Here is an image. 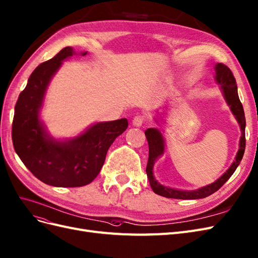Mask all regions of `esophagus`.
<instances>
[{
  "label": "esophagus",
  "instance_id": "34e87169",
  "mask_svg": "<svg viewBox=\"0 0 258 258\" xmlns=\"http://www.w3.org/2000/svg\"><path fill=\"white\" fill-rule=\"evenodd\" d=\"M145 121L144 115H137V116L132 119V125L135 127H141Z\"/></svg>",
  "mask_w": 258,
  "mask_h": 258
}]
</instances>
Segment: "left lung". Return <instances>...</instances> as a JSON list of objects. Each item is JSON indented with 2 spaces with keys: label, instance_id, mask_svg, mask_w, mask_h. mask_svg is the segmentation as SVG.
Segmentation results:
<instances>
[{
  "label": "left lung",
  "instance_id": "left-lung-1",
  "mask_svg": "<svg viewBox=\"0 0 258 258\" xmlns=\"http://www.w3.org/2000/svg\"><path fill=\"white\" fill-rule=\"evenodd\" d=\"M215 70H216V76H215L216 82L221 85L220 88L222 93H223L224 99L226 103L229 105L230 111H232V113L235 115V117L239 123V126H240V130H241V138H240V142H239V149L237 152L235 161L218 180L208 185L202 186L200 189L192 190V191H183V190L168 188V186L160 184L155 179L154 173H153V168H154L156 160L160 156H162V154L164 153L163 137L161 135V132H160L158 129L148 128L145 131V136L148 142V148H149L146 173H147L150 186H152L154 192L158 195H161V197H164L167 199H177V200H198V199L207 198L212 193L218 191L221 186L230 178V176L234 174L238 165L240 164V161L243 157L244 149H245V116H244L243 106H242V103L240 102V99H239L236 80L232 73V70L222 63L216 64Z\"/></svg>",
  "mask_w": 258,
  "mask_h": 258
}]
</instances>
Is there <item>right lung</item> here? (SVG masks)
Returning a JSON list of instances; mask_svg holds the SVG:
<instances>
[{
	"label": "right lung",
	"mask_w": 258,
	"mask_h": 258,
	"mask_svg": "<svg viewBox=\"0 0 258 258\" xmlns=\"http://www.w3.org/2000/svg\"><path fill=\"white\" fill-rule=\"evenodd\" d=\"M74 54V49L66 47L34 70L17 100L12 130L16 153L32 174L44 183L63 188L91 183L99 174L108 149L128 127V120L121 118L97 122L66 141L48 135L39 119L44 94L61 61Z\"/></svg>",
	"instance_id": "obj_1"
}]
</instances>
